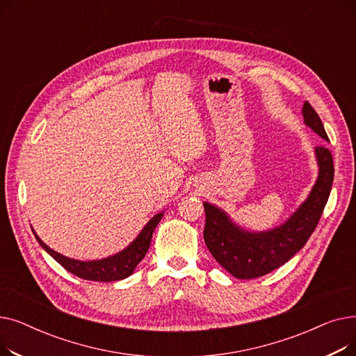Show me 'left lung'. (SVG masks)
Listing matches in <instances>:
<instances>
[{
    "instance_id": "1",
    "label": "left lung",
    "mask_w": 356,
    "mask_h": 356,
    "mask_svg": "<svg viewBox=\"0 0 356 356\" xmlns=\"http://www.w3.org/2000/svg\"><path fill=\"white\" fill-rule=\"evenodd\" d=\"M305 124L329 143L317 112L306 101ZM319 173L306 200L290 218L267 231H248L235 223L229 215L209 202H203L207 222L203 238L209 252L229 274L241 280L266 275L286 264L305 245L317 227L333 183V159L325 145L314 147Z\"/></svg>"
}]
</instances>
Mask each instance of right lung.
Instances as JSON below:
<instances>
[{
	"label": "right lung",
	"instance_id": "right-lung-1",
	"mask_svg": "<svg viewBox=\"0 0 356 356\" xmlns=\"http://www.w3.org/2000/svg\"><path fill=\"white\" fill-rule=\"evenodd\" d=\"M163 215H164V211L149 219L145 223V227L141 229V232L136 236V239L122 251L114 255H109L106 258L92 259V261H81V259L69 258L59 254L58 251H54L49 245H46L44 242L39 238V235L35 234V231L33 228L31 229L37 242L42 245V248L50 257H53L56 261H58L65 270L83 280H90V282L109 283V282L124 280L134 273L136 267L140 264V261L145 257L149 248V244H152L153 232L159 225V222L161 220Z\"/></svg>",
	"mask_w": 356,
	"mask_h": 356
}]
</instances>
